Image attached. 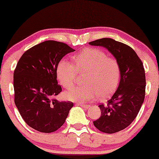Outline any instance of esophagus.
Here are the masks:
<instances>
[{
  "mask_svg": "<svg viewBox=\"0 0 159 159\" xmlns=\"http://www.w3.org/2000/svg\"><path fill=\"white\" fill-rule=\"evenodd\" d=\"M80 106H81V107H82L83 108H88L89 107H90V106L89 105H85V104H80Z\"/></svg>",
  "mask_w": 159,
  "mask_h": 159,
  "instance_id": "34e87169",
  "label": "esophagus"
}]
</instances>
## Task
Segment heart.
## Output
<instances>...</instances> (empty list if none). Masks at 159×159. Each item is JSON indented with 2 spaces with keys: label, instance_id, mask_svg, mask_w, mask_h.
<instances>
[{
  "label": "heart",
  "instance_id": "heart-1",
  "mask_svg": "<svg viewBox=\"0 0 159 159\" xmlns=\"http://www.w3.org/2000/svg\"><path fill=\"white\" fill-rule=\"evenodd\" d=\"M75 64L61 60L56 68L58 81L65 88L75 85L77 73H86L83 86L77 87L65 93L70 101L84 103L93 101L98 96L106 98L115 92L119 85L121 69L115 58L98 48H86L73 58Z\"/></svg>",
  "mask_w": 159,
  "mask_h": 159
}]
</instances>
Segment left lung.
I'll use <instances>...</instances> for the list:
<instances>
[{"label":"left lung","mask_w":159,"mask_h":159,"mask_svg":"<svg viewBox=\"0 0 159 159\" xmlns=\"http://www.w3.org/2000/svg\"><path fill=\"white\" fill-rule=\"evenodd\" d=\"M90 45L105 48L114 56L121 69L118 88L106 106L99 105L101 117L93 121L100 131L115 133L127 127L136 118L145 94L143 63L131 47L111 38H102Z\"/></svg>","instance_id":"obj_1"}]
</instances>
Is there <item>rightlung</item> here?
Listing matches in <instances>:
<instances>
[{
  "mask_svg": "<svg viewBox=\"0 0 159 159\" xmlns=\"http://www.w3.org/2000/svg\"><path fill=\"white\" fill-rule=\"evenodd\" d=\"M75 50L64 43L48 40L34 45L21 56L14 73V102L30 127L50 133L64 125L74 104L53 99L61 92L56 68Z\"/></svg>",
  "mask_w": 159,
  "mask_h": 159,
  "instance_id": "obj_1",
  "label": "right lung"
}]
</instances>
